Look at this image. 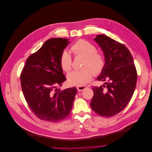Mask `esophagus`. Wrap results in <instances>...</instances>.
<instances>
[{
  "mask_svg": "<svg viewBox=\"0 0 152 152\" xmlns=\"http://www.w3.org/2000/svg\"><path fill=\"white\" fill-rule=\"evenodd\" d=\"M87 87H88V86H77V90L79 91H82V90L85 89L86 88H87Z\"/></svg>",
  "mask_w": 152,
  "mask_h": 152,
  "instance_id": "obj_1",
  "label": "esophagus"
}]
</instances>
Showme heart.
Segmentation results:
<instances>
[{
  "label": "heart",
  "mask_w": 152,
  "mask_h": 152,
  "mask_svg": "<svg viewBox=\"0 0 152 152\" xmlns=\"http://www.w3.org/2000/svg\"><path fill=\"white\" fill-rule=\"evenodd\" d=\"M75 56L84 57L82 70L73 71L68 75V83L70 86H84L92 79L94 74L102 73L106 64L104 55L97 51L95 45L89 41L79 39L73 43L70 48ZM59 64L62 70L66 73L72 68V58L67 50H64L59 57Z\"/></svg>",
  "instance_id": "1"
}]
</instances>
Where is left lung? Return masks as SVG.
<instances>
[{
    "mask_svg": "<svg viewBox=\"0 0 152 152\" xmlns=\"http://www.w3.org/2000/svg\"><path fill=\"white\" fill-rule=\"evenodd\" d=\"M94 40L106 59L104 68L98 77L105 84L93 87L90 104L99 115L110 117L122 112L129 103L136 88L137 71L125 45L104 35H98Z\"/></svg>",
    "mask_w": 152,
    "mask_h": 152,
    "instance_id": "obj_1",
    "label": "left lung"
}]
</instances>
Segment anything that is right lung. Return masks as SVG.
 Masks as SVG:
<instances>
[{
  "label": "right lung",
  "instance_id": "right-lung-1",
  "mask_svg": "<svg viewBox=\"0 0 152 152\" xmlns=\"http://www.w3.org/2000/svg\"><path fill=\"white\" fill-rule=\"evenodd\" d=\"M66 39L45 41L27 58L20 75L23 93L35 115L40 120L56 122L70 113L77 92L75 87L61 91L57 86L66 80L59 57L68 45Z\"/></svg>",
  "mask_w": 152,
  "mask_h": 152
}]
</instances>
